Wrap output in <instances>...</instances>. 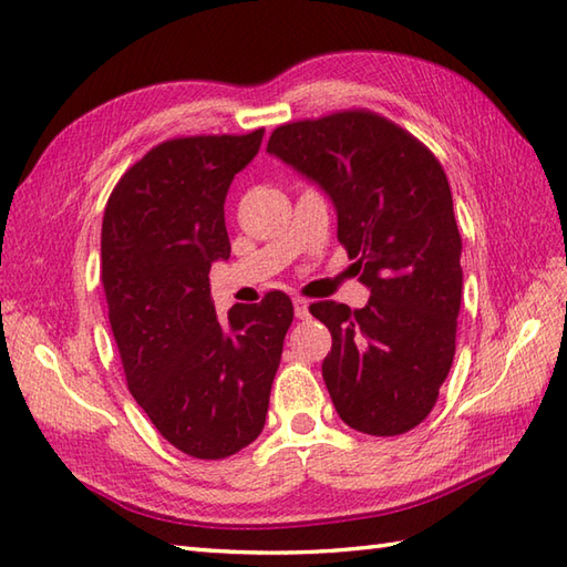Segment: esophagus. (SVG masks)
Wrapping results in <instances>:
<instances>
[{"label":"esophagus","instance_id":"34e87169","mask_svg":"<svg viewBox=\"0 0 567 567\" xmlns=\"http://www.w3.org/2000/svg\"><path fill=\"white\" fill-rule=\"evenodd\" d=\"M295 315H297V319H307L309 317V299L295 297Z\"/></svg>","mask_w":567,"mask_h":567}]
</instances>
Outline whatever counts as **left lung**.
Returning <instances> with one entry per match:
<instances>
[{
  "label": "left lung",
  "instance_id": "1",
  "mask_svg": "<svg viewBox=\"0 0 567 567\" xmlns=\"http://www.w3.org/2000/svg\"><path fill=\"white\" fill-rule=\"evenodd\" d=\"M268 153L327 192L370 290L363 309L309 307L333 339L321 375L336 412L400 436L429 416L455 355L463 244L449 177L424 143L368 110L277 126Z\"/></svg>",
  "mask_w": 567,
  "mask_h": 567
}]
</instances>
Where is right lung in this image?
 <instances>
[{
    "instance_id": "obj_1",
    "label": "right lung",
    "mask_w": 567,
    "mask_h": 567,
    "mask_svg": "<svg viewBox=\"0 0 567 567\" xmlns=\"http://www.w3.org/2000/svg\"><path fill=\"white\" fill-rule=\"evenodd\" d=\"M246 136L163 141L118 179L102 221V285L128 392L177 451L219 461L260 436L295 309L285 292L216 317L224 202L256 158Z\"/></svg>"
}]
</instances>
